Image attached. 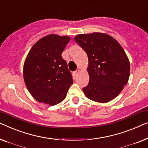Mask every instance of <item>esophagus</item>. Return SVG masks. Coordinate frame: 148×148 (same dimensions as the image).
Returning a JSON list of instances; mask_svg holds the SVG:
<instances>
[{
    "label": "esophagus",
    "instance_id": "obj_1",
    "mask_svg": "<svg viewBox=\"0 0 148 148\" xmlns=\"http://www.w3.org/2000/svg\"><path fill=\"white\" fill-rule=\"evenodd\" d=\"M80 70H79V69L76 70V71H75V72H74V76H76L77 75H78L79 73H80Z\"/></svg>",
    "mask_w": 148,
    "mask_h": 148
}]
</instances>
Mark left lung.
<instances>
[{"instance_id":"left-lung-1","label":"left lung","mask_w":148,"mask_h":148,"mask_svg":"<svg viewBox=\"0 0 148 148\" xmlns=\"http://www.w3.org/2000/svg\"><path fill=\"white\" fill-rule=\"evenodd\" d=\"M76 42L88 56L89 82L82 91L98 103L111 101L120 94L128 82L130 64L119 43L103 33L79 34Z\"/></svg>"}]
</instances>
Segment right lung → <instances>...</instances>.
Listing matches in <instances>:
<instances>
[{
	"label": "right lung",
	"instance_id": "add662e5",
	"mask_svg": "<svg viewBox=\"0 0 148 148\" xmlns=\"http://www.w3.org/2000/svg\"><path fill=\"white\" fill-rule=\"evenodd\" d=\"M69 36L51 34L33 45L25 60L23 78L29 92L39 103L53 106L65 99L73 83L62 53Z\"/></svg>",
	"mask_w": 148,
	"mask_h": 148
}]
</instances>
